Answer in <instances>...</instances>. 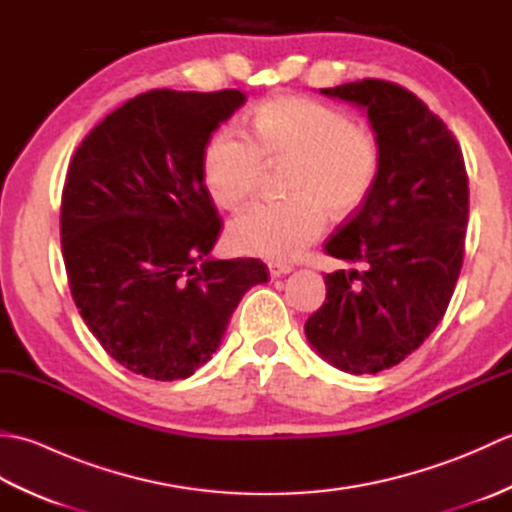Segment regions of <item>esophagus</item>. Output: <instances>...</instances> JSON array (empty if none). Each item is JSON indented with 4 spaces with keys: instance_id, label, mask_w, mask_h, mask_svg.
<instances>
[{
    "instance_id": "obj_1",
    "label": "esophagus",
    "mask_w": 512,
    "mask_h": 512,
    "mask_svg": "<svg viewBox=\"0 0 512 512\" xmlns=\"http://www.w3.org/2000/svg\"><path fill=\"white\" fill-rule=\"evenodd\" d=\"M292 270L290 264H284V262H268V273L270 277H281V275H288Z\"/></svg>"
}]
</instances>
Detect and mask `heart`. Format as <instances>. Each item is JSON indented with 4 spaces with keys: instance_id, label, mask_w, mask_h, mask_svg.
Returning <instances> with one entry per match:
<instances>
[{
    "instance_id": "heart-1",
    "label": "heart",
    "mask_w": 512,
    "mask_h": 512,
    "mask_svg": "<svg viewBox=\"0 0 512 512\" xmlns=\"http://www.w3.org/2000/svg\"><path fill=\"white\" fill-rule=\"evenodd\" d=\"M266 160H292L290 198L239 213L228 239L244 255L288 259L323 233L328 209L350 215L367 202L380 173V145L339 107L308 96H273L255 107L253 136L226 125L209 140L202 173L211 198L226 209L253 198Z\"/></svg>"
}]
</instances>
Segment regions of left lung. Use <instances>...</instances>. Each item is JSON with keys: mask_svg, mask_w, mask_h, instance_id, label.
<instances>
[{"mask_svg": "<svg viewBox=\"0 0 512 512\" xmlns=\"http://www.w3.org/2000/svg\"><path fill=\"white\" fill-rule=\"evenodd\" d=\"M367 110L380 173L361 209L323 244L354 264L325 275L323 306L306 336L350 374L394 367L429 339L458 284L469 176L460 143L438 114L396 83L363 79L321 90Z\"/></svg>", "mask_w": 512, "mask_h": 512, "instance_id": "1", "label": "left lung"}]
</instances>
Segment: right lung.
<instances>
[{
    "label": "right lung",
    "instance_id": "obj_1",
    "mask_svg": "<svg viewBox=\"0 0 512 512\" xmlns=\"http://www.w3.org/2000/svg\"><path fill=\"white\" fill-rule=\"evenodd\" d=\"M239 90H149L96 125L61 193L72 299L96 341L129 372L180 380L209 361L259 259H206L222 233L202 158Z\"/></svg>",
    "mask_w": 512,
    "mask_h": 512
}]
</instances>
